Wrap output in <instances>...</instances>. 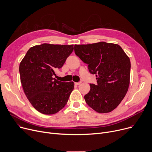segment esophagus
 <instances>
[{
    "mask_svg": "<svg viewBox=\"0 0 152 152\" xmlns=\"http://www.w3.org/2000/svg\"><path fill=\"white\" fill-rule=\"evenodd\" d=\"M81 84V82H75V85H80Z\"/></svg>",
    "mask_w": 152,
    "mask_h": 152,
    "instance_id": "1",
    "label": "esophagus"
}]
</instances>
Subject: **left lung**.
<instances>
[{"instance_id": "left-lung-1", "label": "left lung", "mask_w": 152, "mask_h": 152, "mask_svg": "<svg viewBox=\"0 0 152 152\" xmlns=\"http://www.w3.org/2000/svg\"><path fill=\"white\" fill-rule=\"evenodd\" d=\"M74 51L96 77L97 85L90 84V92L84 96L86 104L98 113L112 112L128 90L129 58L119 45L104 42L75 45Z\"/></svg>"}]
</instances>
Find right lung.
Masks as SVG:
<instances>
[{"mask_svg": "<svg viewBox=\"0 0 152 152\" xmlns=\"http://www.w3.org/2000/svg\"><path fill=\"white\" fill-rule=\"evenodd\" d=\"M73 50V45L43 43L30 48L21 61L19 70L24 92L39 112L55 114L66 105L74 83L62 82L53 76Z\"/></svg>", "mask_w": 152, "mask_h": 152, "instance_id": "right-lung-1", "label": "right lung"}]
</instances>
